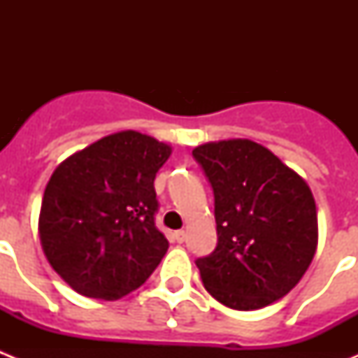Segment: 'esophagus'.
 Segmentation results:
<instances>
[{
	"label": "esophagus",
	"mask_w": 358,
	"mask_h": 358,
	"mask_svg": "<svg viewBox=\"0 0 358 358\" xmlns=\"http://www.w3.org/2000/svg\"><path fill=\"white\" fill-rule=\"evenodd\" d=\"M173 236H176V240H177V242H179V243H182V242H185V240H186V231H182V229L176 231V235H173Z\"/></svg>",
	"instance_id": "obj_1"
}]
</instances>
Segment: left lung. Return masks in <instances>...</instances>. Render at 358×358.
I'll return each mask as SVG.
<instances>
[{
  "label": "left lung",
  "mask_w": 358,
  "mask_h": 358,
  "mask_svg": "<svg viewBox=\"0 0 358 358\" xmlns=\"http://www.w3.org/2000/svg\"><path fill=\"white\" fill-rule=\"evenodd\" d=\"M192 154L213 186L218 235L215 251L195 262L202 283L229 308H264L289 294L314 260L312 189L256 141H211Z\"/></svg>",
  "instance_id": "obj_1"
}]
</instances>
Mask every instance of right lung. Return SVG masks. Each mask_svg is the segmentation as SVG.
I'll return each mask as SVG.
<instances>
[{
    "label": "right lung",
    "mask_w": 358,
    "mask_h": 358,
    "mask_svg": "<svg viewBox=\"0 0 358 358\" xmlns=\"http://www.w3.org/2000/svg\"><path fill=\"white\" fill-rule=\"evenodd\" d=\"M172 147L122 131L66 157L44 188V256L75 292L115 301L147 281L169 249L154 224V179Z\"/></svg>",
    "instance_id": "1"
}]
</instances>
